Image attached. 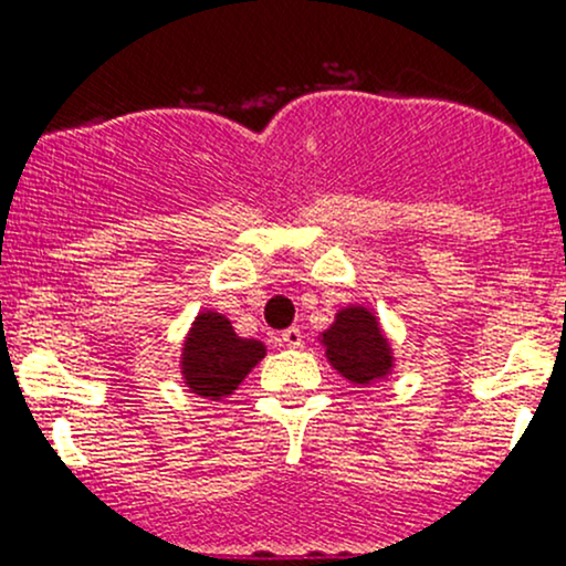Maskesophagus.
Listing matches in <instances>:
<instances>
[{"instance_id": "esophagus-1", "label": "esophagus", "mask_w": 566, "mask_h": 566, "mask_svg": "<svg viewBox=\"0 0 566 566\" xmlns=\"http://www.w3.org/2000/svg\"><path fill=\"white\" fill-rule=\"evenodd\" d=\"M282 343L287 348H301L303 346V333L297 327H290L282 333Z\"/></svg>"}]
</instances>
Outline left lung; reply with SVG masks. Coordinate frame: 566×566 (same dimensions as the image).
Wrapping results in <instances>:
<instances>
[{
    "instance_id": "8db88e82",
    "label": "left lung",
    "mask_w": 566,
    "mask_h": 566,
    "mask_svg": "<svg viewBox=\"0 0 566 566\" xmlns=\"http://www.w3.org/2000/svg\"><path fill=\"white\" fill-rule=\"evenodd\" d=\"M324 356L354 386H373L394 373L396 356L378 314L365 303L337 308L333 324L319 333Z\"/></svg>"
}]
</instances>
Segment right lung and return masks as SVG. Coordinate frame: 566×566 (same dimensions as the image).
I'll return each instance as SVG.
<instances>
[{
	"label": "right lung",
	"mask_w": 566,
	"mask_h": 566,
	"mask_svg": "<svg viewBox=\"0 0 566 566\" xmlns=\"http://www.w3.org/2000/svg\"><path fill=\"white\" fill-rule=\"evenodd\" d=\"M263 356L261 340L239 337L218 311H199L180 343V380L201 399L223 401L242 386Z\"/></svg>",
	"instance_id": "obj_1"
}]
</instances>
